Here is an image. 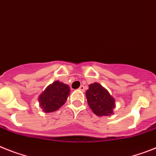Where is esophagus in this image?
<instances>
[{
	"label": "esophagus",
	"mask_w": 156,
	"mask_h": 156,
	"mask_svg": "<svg viewBox=\"0 0 156 156\" xmlns=\"http://www.w3.org/2000/svg\"><path fill=\"white\" fill-rule=\"evenodd\" d=\"M79 90H82V91H84V90H85V86H83V85H82V86H81L80 87H79Z\"/></svg>",
	"instance_id": "1"
}]
</instances>
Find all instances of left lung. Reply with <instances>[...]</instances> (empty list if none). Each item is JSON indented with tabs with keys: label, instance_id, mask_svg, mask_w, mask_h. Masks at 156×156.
<instances>
[{
	"label": "left lung",
	"instance_id": "left-lung-1",
	"mask_svg": "<svg viewBox=\"0 0 156 156\" xmlns=\"http://www.w3.org/2000/svg\"><path fill=\"white\" fill-rule=\"evenodd\" d=\"M86 96L89 106L98 116H110L115 108L114 98L99 83L90 84Z\"/></svg>",
	"mask_w": 156,
	"mask_h": 156
}]
</instances>
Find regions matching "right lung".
Listing matches in <instances>:
<instances>
[{
    "label": "right lung",
    "mask_w": 156,
    "mask_h": 156,
    "mask_svg": "<svg viewBox=\"0 0 156 156\" xmlns=\"http://www.w3.org/2000/svg\"><path fill=\"white\" fill-rule=\"evenodd\" d=\"M70 90L69 86L59 81L54 82L47 87L39 98L40 105L45 112L58 110L66 102Z\"/></svg>",
    "instance_id": "obj_1"
}]
</instances>
